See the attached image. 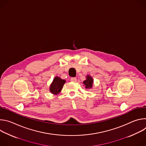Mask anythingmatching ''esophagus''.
Instances as JSON below:
<instances>
[{
    "mask_svg": "<svg viewBox=\"0 0 146 146\" xmlns=\"http://www.w3.org/2000/svg\"><path fill=\"white\" fill-rule=\"evenodd\" d=\"M70 81L72 82H76L77 81V78L76 77H72L70 78Z\"/></svg>",
    "mask_w": 146,
    "mask_h": 146,
    "instance_id": "1",
    "label": "esophagus"
}]
</instances>
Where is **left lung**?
<instances>
[{"label": "left lung", "mask_w": 146, "mask_h": 146, "mask_svg": "<svg viewBox=\"0 0 146 146\" xmlns=\"http://www.w3.org/2000/svg\"><path fill=\"white\" fill-rule=\"evenodd\" d=\"M93 83H94L93 78L90 75H87V77H86V80L83 81V84L85 85L86 88H87V89L92 88Z\"/></svg>", "instance_id": "obj_1"}]
</instances>
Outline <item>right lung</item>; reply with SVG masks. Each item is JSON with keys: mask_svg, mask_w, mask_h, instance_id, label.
<instances>
[{"mask_svg": "<svg viewBox=\"0 0 146 146\" xmlns=\"http://www.w3.org/2000/svg\"><path fill=\"white\" fill-rule=\"evenodd\" d=\"M65 82H66V81L65 80H63L59 77L56 76L54 78L53 81L52 82V83L50 85V92H51V94L54 95H56L59 94L62 90V88H63Z\"/></svg>", "mask_w": 146, "mask_h": 146, "instance_id": "obj_1", "label": "right lung"}]
</instances>
